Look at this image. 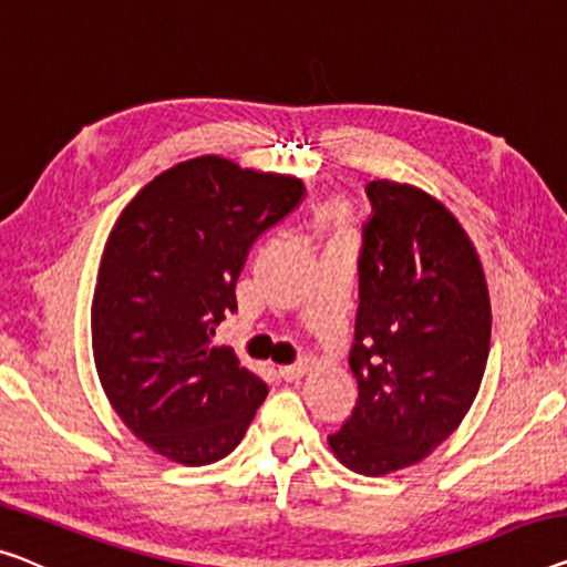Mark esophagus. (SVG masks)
I'll list each match as a JSON object with an SVG mask.
<instances>
[{
	"instance_id": "obj_1",
	"label": "esophagus",
	"mask_w": 567,
	"mask_h": 567,
	"mask_svg": "<svg viewBox=\"0 0 567 567\" xmlns=\"http://www.w3.org/2000/svg\"><path fill=\"white\" fill-rule=\"evenodd\" d=\"M277 374H280L285 382H298V379L306 374V367L302 364H290V367H280L277 369Z\"/></svg>"
}]
</instances>
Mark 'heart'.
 Instances as JSON below:
<instances>
[{
    "mask_svg": "<svg viewBox=\"0 0 567 567\" xmlns=\"http://www.w3.org/2000/svg\"><path fill=\"white\" fill-rule=\"evenodd\" d=\"M351 216V206L343 198L328 200L323 208L318 210V226L320 229H333V226H343Z\"/></svg>",
    "mask_w": 567,
    "mask_h": 567,
    "instance_id": "b5f03b06",
    "label": "heart"
}]
</instances>
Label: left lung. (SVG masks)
<instances>
[{
    "instance_id": "obj_1",
    "label": "left lung",
    "mask_w": 567,
    "mask_h": 567,
    "mask_svg": "<svg viewBox=\"0 0 567 567\" xmlns=\"http://www.w3.org/2000/svg\"><path fill=\"white\" fill-rule=\"evenodd\" d=\"M349 367L359 400L328 437L364 476L408 468L466 417L484 379L492 302L451 210L408 183L371 181Z\"/></svg>"
}]
</instances>
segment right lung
<instances>
[{
    "instance_id": "add662e5",
    "label": "right lung",
    "mask_w": 567,
    "mask_h": 567,
    "mask_svg": "<svg viewBox=\"0 0 567 567\" xmlns=\"http://www.w3.org/2000/svg\"><path fill=\"white\" fill-rule=\"evenodd\" d=\"M302 196L298 177L203 155L159 173L116 218L91 306L94 361L116 415L167 461L229 455L265 402L267 384L210 338L236 310L251 244Z\"/></svg>"
}]
</instances>
